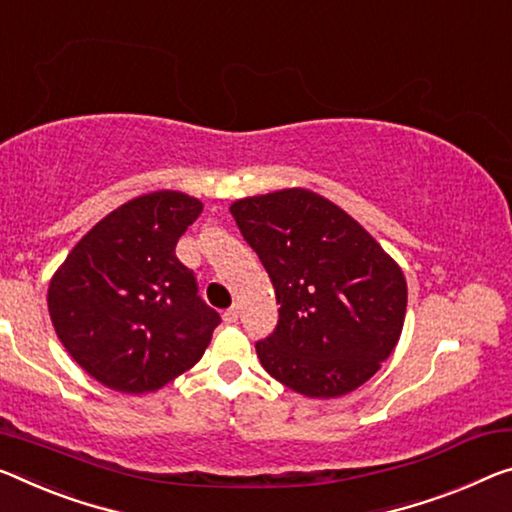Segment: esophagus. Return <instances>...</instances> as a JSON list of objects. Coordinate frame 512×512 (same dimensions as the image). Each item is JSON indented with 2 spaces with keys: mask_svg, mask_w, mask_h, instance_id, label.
I'll return each mask as SVG.
<instances>
[{
  "mask_svg": "<svg viewBox=\"0 0 512 512\" xmlns=\"http://www.w3.org/2000/svg\"><path fill=\"white\" fill-rule=\"evenodd\" d=\"M224 320L233 325V322H238V306H231V309L224 311Z\"/></svg>",
  "mask_w": 512,
  "mask_h": 512,
  "instance_id": "34e87169",
  "label": "esophagus"
}]
</instances>
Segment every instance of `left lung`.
I'll list each match as a JSON object with an SVG mask.
<instances>
[{"instance_id": "8db88e82", "label": "left lung", "mask_w": 512, "mask_h": 512, "mask_svg": "<svg viewBox=\"0 0 512 512\" xmlns=\"http://www.w3.org/2000/svg\"><path fill=\"white\" fill-rule=\"evenodd\" d=\"M229 210L281 304L274 334L256 343L265 371L306 398H338L371 380L403 332L400 265L357 219L304 187L245 196Z\"/></svg>"}]
</instances>
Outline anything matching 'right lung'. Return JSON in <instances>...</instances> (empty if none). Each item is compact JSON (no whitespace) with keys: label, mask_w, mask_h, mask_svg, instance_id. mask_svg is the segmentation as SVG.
<instances>
[{"label":"right lung","mask_w":512,"mask_h":512,"mask_svg":"<svg viewBox=\"0 0 512 512\" xmlns=\"http://www.w3.org/2000/svg\"><path fill=\"white\" fill-rule=\"evenodd\" d=\"M203 203L176 190L141 194L102 217L52 274L47 311L68 355L121 393L157 391L203 357L219 313L176 258Z\"/></svg>","instance_id":"obj_1"}]
</instances>
